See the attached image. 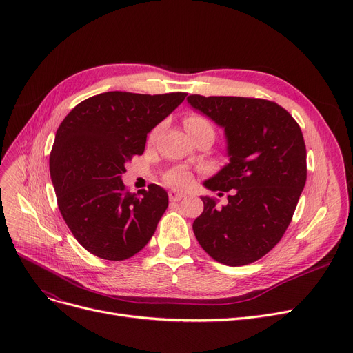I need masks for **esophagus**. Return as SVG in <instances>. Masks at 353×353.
I'll list each match as a JSON object with an SVG mask.
<instances>
[{
    "label": "esophagus",
    "instance_id": "34e87169",
    "mask_svg": "<svg viewBox=\"0 0 353 353\" xmlns=\"http://www.w3.org/2000/svg\"><path fill=\"white\" fill-rule=\"evenodd\" d=\"M169 197H170L172 201H179V200H181L183 197H186V193L179 192V190H170V192H169Z\"/></svg>",
    "mask_w": 353,
    "mask_h": 353
}]
</instances>
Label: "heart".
<instances>
[{"label": "heart", "mask_w": 353, "mask_h": 353, "mask_svg": "<svg viewBox=\"0 0 353 353\" xmlns=\"http://www.w3.org/2000/svg\"><path fill=\"white\" fill-rule=\"evenodd\" d=\"M184 127H186L188 133L194 132V130L203 128V127H212L210 123L199 114H189L186 119H184ZM157 133V128L153 130L152 137H154ZM165 180L167 183L173 184V186H184V184H188L190 180V174L184 170V169H173L172 172H169L165 174Z\"/></svg>", "instance_id": "heart-1"}]
</instances>
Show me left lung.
<instances>
[{"instance_id":"1","label":"left lung","mask_w":353,"mask_h":353,"mask_svg":"<svg viewBox=\"0 0 353 353\" xmlns=\"http://www.w3.org/2000/svg\"><path fill=\"white\" fill-rule=\"evenodd\" d=\"M188 103L225 128L229 163L206 180L212 192H229L226 206L201 196L193 221L200 246L228 266L256 262L285 234L306 183V147L299 124L269 100L203 97ZM223 194V193H219Z\"/></svg>"}]
</instances>
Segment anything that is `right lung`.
Masks as SVG:
<instances>
[{
  "mask_svg": "<svg viewBox=\"0 0 353 353\" xmlns=\"http://www.w3.org/2000/svg\"><path fill=\"white\" fill-rule=\"evenodd\" d=\"M186 96L101 92L77 104L60 124L50 174L63 219L90 253L125 261L154 234L169 196L157 184L130 193L121 174L127 161L143 154L147 134Z\"/></svg>",
  "mask_w": 353,
  "mask_h": 353,
  "instance_id": "add662e5",
  "label": "right lung"
}]
</instances>
